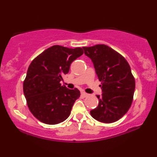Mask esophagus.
<instances>
[{
  "instance_id": "34e87169",
  "label": "esophagus",
  "mask_w": 157,
  "mask_h": 157,
  "mask_svg": "<svg viewBox=\"0 0 157 157\" xmlns=\"http://www.w3.org/2000/svg\"><path fill=\"white\" fill-rule=\"evenodd\" d=\"M81 96H83V97H86V96L89 95V94H88L87 93H86V92H84V91H81Z\"/></svg>"
}]
</instances>
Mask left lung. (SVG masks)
Wrapping results in <instances>:
<instances>
[{"instance_id": "1", "label": "left lung", "mask_w": 157, "mask_h": 157, "mask_svg": "<svg viewBox=\"0 0 157 157\" xmlns=\"http://www.w3.org/2000/svg\"><path fill=\"white\" fill-rule=\"evenodd\" d=\"M91 59L102 91L96 95L98 106L90 111L91 117L103 123H113L129 109L135 90V79L130 66L121 54L104 44L83 47Z\"/></svg>"}]
</instances>
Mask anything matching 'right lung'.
<instances>
[{
    "mask_svg": "<svg viewBox=\"0 0 157 157\" xmlns=\"http://www.w3.org/2000/svg\"><path fill=\"white\" fill-rule=\"evenodd\" d=\"M83 53L81 48L56 45L35 58L23 81V93L34 117L46 124H57L69 117L74 102L80 96L76 88L60 83L69 71L71 63Z\"/></svg>",
    "mask_w": 157,
    "mask_h": 157,
    "instance_id": "add662e5",
    "label": "right lung"
}]
</instances>
